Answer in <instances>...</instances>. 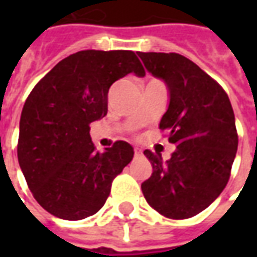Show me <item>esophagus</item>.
I'll return each instance as SVG.
<instances>
[{"instance_id":"34e87169","label":"esophagus","mask_w":257,"mask_h":257,"mask_svg":"<svg viewBox=\"0 0 257 257\" xmlns=\"http://www.w3.org/2000/svg\"><path fill=\"white\" fill-rule=\"evenodd\" d=\"M142 154H143L142 149H139V147H136V149H134V157H140Z\"/></svg>"}]
</instances>
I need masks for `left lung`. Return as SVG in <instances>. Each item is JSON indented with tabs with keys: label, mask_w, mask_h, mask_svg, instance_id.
I'll return each instance as SVG.
<instances>
[{
	"label": "left lung",
	"mask_w": 257,
	"mask_h": 257,
	"mask_svg": "<svg viewBox=\"0 0 257 257\" xmlns=\"http://www.w3.org/2000/svg\"><path fill=\"white\" fill-rule=\"evenodd\" d=\"M146 70L162 78L169 107L160 130L176 146L172 157L146 150L153 166L142 184L154 210L169 219H189L209 207L230 177L237 152L232 104L220 85L199 65L176 53H137Z\"/></svg>",
	"instance_id": "1"
}]
</instances>
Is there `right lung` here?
Listing matches in <instances>:
<instances>
[{
	"label": "right lung",
	"instance_id": "obj_1",
	"mask_svg": "<svg viewBox=\"0 0 257 257\" xmlns=\"http://www.w3.org/2000/svg\"><path fill=\"white\" fill-rule=\"evenodd\" d=\"M144 77L133 51L84 50L45 74L25 100L18 137V163L34 199L64 220H81L104 206L111 183L133 160L127 142L95 152L90 123L107 114L114 81Z\"/></svg>",
	"mask_w": 257,
	"mask_h": 257
}]
</instances>
